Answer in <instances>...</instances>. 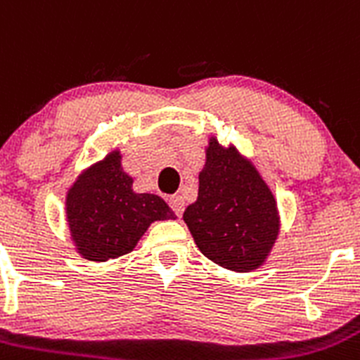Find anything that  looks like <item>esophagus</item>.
Instances as JSON below:
<instances>
[{"instance_id": "1", "label": "esophagus", "mask_w": 360, "mask_h": 360, "mask_svg": "<svg viewBox=\"0 0 360 360\" xmlns=\"http://www.w3.org/2000/svg\"><path fill=\"white\" fill-rule=\"evenodd\" d=\"M169 204H170V207H172V211L177 214V217H181V214H183V211H184V199H183V197L172 195V197H170Z\"/></svg>"}]
</instances>
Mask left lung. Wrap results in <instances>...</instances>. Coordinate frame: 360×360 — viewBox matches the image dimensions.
<instances>
[{"mask_svg":"<svg viewBox=\"0 0 360 360\" xmlns=\"http://www.w3.org/2000/svg\"><path fill=\"white\" fill-rule=\"evenodd\" d=\"M206 158L199 197L184 210V221L207 259L234 271L256 270L278 233L274 195L234 149L213 139Z\"/></svg>","mask_w":360,"mask_h":360,"instance_id":"obj_1","label":"left lung"}]
</instances>
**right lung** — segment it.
Returning <instances> with one entry per match:
<instances>
[{
    "mask_svg": "<svg viewBox=\"0 0 360 360\" xmlns=\"http://www.w3.org/2000/svg\"><path fill=\"white\" fill-rule=\"evenodd\" d=\"M133 179L112 153L79 176L67 195V218L78 250L90 261H108L134 248L154 220L176 218L153 193H134Z\"/></svg>",
    "mask_w": 360,
    "mask_h": 360,
    "instance_id": "1",
    "label": "right lung"
}]
</instances>
